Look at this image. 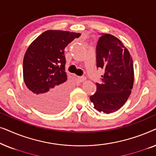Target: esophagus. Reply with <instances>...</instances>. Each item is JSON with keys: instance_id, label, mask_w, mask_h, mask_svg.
<instances>
[{"instance_id": "1", "label": "esophagus", "mask_w": 156, "mask_h": 156, "mask_svg": "<svg viewBox=\"0 0 156 156\" xmlns=\"http://www.w3.org/2000/svg\"><path fill=\"white\" fill-rule=\"evenodd\" d=\"M78 80H79V82H84V81L86 80V77H85V76H78Z\"/></svg>"}]
</instances>
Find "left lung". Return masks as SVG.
<instances>
[{
  "instance_id": "left-lung-1",
  "label": "left lung",
  "mask_w": 156,
  "mask_h": 156,
  "mask_svg": "<svg viewBox=\"0 0 156 156\" xmlns=\"http://www.w3.org/2000/svg\"><path fill=\"white\" fill-rule=\"evenodd\" d=\"M96 54L97 67L104 69L101 82L96 83L97 91L90 97L95 109L110 114L126 103L133 88V60L129 50L118 38L100 34Z\"/></svg>"
}]
</instances>
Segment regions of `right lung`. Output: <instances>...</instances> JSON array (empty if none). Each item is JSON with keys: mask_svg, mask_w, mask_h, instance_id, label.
<instances>
[{"mask_svg": "<svg viewBox=\"0 0 156 156\" xmlns=\"http://www.w3.org/2000/svg\"><path fill=\"white\" fill-rule=\"evenodd\" d=\"M80 33L47 30L30 44L23 59V79L29 97L42 112L57 113L67 104L69 87L65 48Z\"/></svg>", "mask_w": 156, "mask_h": 156, "instance_id": "right-lung-1", "label": "right lung"}]
</instances>
